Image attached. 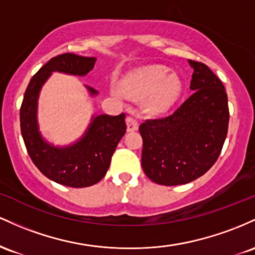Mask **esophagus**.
Returning a JSON list of instances; mask_svg holds the SVG:
<instances>
[{
	"label": "esophagus",
	"mask_w": 255,
	"mask_h": 255,
	"mask_svg": "<svg viewBox=\"0 0 255 255\" xmlns=\"http://www.w3.org/2000/svg\"><path fill=\"white\" fill-rule=\"evenodd\" d=\"M127 127H128V131H136L138 128V122L135 117L128 116L127 118Z\"/></svg>",
	"instance_id": "34e87169"
}]
</instances>
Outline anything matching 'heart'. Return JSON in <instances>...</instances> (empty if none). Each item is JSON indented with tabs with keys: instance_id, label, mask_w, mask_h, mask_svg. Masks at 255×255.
<instances>
[{
	"instance_id": "obj_1",
	"label": "heart",
	"mask_w": 255,
	"mask_h": 255,
	"mask_svg": "<svg viewBox=\"0 0 255 255\" xmlns=\"http://www.w3.org/2000/svg\"><path fill=\"white\" fill-rule=\"evenodd\" d=\"M125 91L135 100L147 99L148 112L162 114L170 111L182 95L183 84L178 76L170 74L165 66H148L128 77Z\"/></svg>"
}]
</instances>
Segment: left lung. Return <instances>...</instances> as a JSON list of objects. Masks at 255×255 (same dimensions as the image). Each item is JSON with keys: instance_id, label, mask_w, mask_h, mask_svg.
Here are the masks:
<instances>
[{"instance_id": "1", "label": "left lung", "mask_w": 255, "mask_h": 255, "mask_svg": "<svg viewBox=\"0 0 255 255\" xmlns=\"http://www.w3.org/2000/svg\"><path fill=\"white\" fill-rule=\"evenodd\" d=\"M188 61L194 70L191 96L171 116L139 125L142 168L156 184L171 187L195 181L214 165L227 138L224 85L205 64Z\"/></svg>"}]
</instances>
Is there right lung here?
Listing matches in <instances>:
<instances>
[{"label": "right lung", "mask_w": 255, "mask_h": 255, "mask_svg": "<svg viewBox=\"0 0 255 255\" xmlns=\"http://www.w3.org/2000/svg\"><path fill=\"white\" fill-rule=\"evenodd\" d=\"M95 61V58L72 53L50 59L31 78L20 108L21 135L31 160L45 177L66 187H90L104 178L114 150L127 132L125 114L93 116L89 127L78 141L60 147L48 142L39 131L37 119L39 93L53 72L87 76ZM87 89L90 96L99 94L90 87Z\"/></svg>", "instance_id": "1"}]
</instances>
